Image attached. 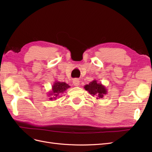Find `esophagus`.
Here are the masks:
<instances>
[{"label": "esophagus", "mask_w": 152, "mask_h": 152, "mask_svg": "<svg viewBox=\"0 0 152 152\" xmlns=\"http://www.w3.org/2000/svg\"><path fill=\"white\" fill-rule=\"evenodd\" d=\"M73 84L75 86H78L80 84V81H79V79H75L73 80Z\"/></svg>", "instance_id": "1"}]
</instances>
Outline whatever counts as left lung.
Returning a JSON list of instances; mask_svg holds the SVG:
<instances>
[{"label": "left lung", "mask_w": 152, "mask_h": 152, "mask_svg": "<svg viewBox=\"0 0 152 152\" xmlns=\"http://www.w3.org/2000/svg\"><path fill=\"white\" fill-rule=\"evenodd\" d=\"M86 91L93 96H95L97 99L102 98L103 96L107 93V89L101 83H98L97 80H94L91 82L89 84L84 86Z\"/></svg>", "instance_id": "1"}]
</instances>
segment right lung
Segmentation results:
<instances>
[{
	"label": "right lung",
	"instance_id": "obj_1",
	"mask_svg": "<svg viewBox=\"0 0 152 152\" xmlns=\"http://www.w3.org/2000/svg\"><path fill=\"white\" fill-rule=\"evenodd\" d=\"M70 86L65 82H61L56 81L52 86V91L49 93V97L50 100H56L60 94H62Z\"/></svg>",
	"mask_w": 152,
	"mask_h": 152
}]
</instances>
